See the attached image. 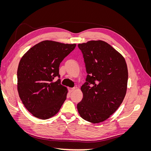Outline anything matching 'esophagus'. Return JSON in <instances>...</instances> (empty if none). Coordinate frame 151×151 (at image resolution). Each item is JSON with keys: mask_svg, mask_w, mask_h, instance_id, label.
<instances>
[{"mask_svg": "<svg viewBox=\"0 0 151 151\" xmlns=\"http://www.w3.org/2000/svg\"><path fill=\"white\" fill-rule=\"evenodd\" d=\"M75 89V88H68V91H69V93H72Z\"/></svg>", "mask_w": 151, "mask_h": 151, "instance_id": "1", "label": "esophagus"}]
</instances>
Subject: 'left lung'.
Instances as JSON below:
<instances>
[{
	"label": "left lung",
	"instance_id": "1",
	"mask_svg": "<svg viewBox=\"0 0 151 151\" xmlns=\"http://www.w3.org/2000/svg\"><path fill=\"white\" fill-rule=\"evenodd\" d=\"M78 47L88 75L81 86L83 98L77 104V110L86 121L103 122L124 99L129 76L127 63L122 55L104 41L91 40Z\"/></svg>",
	"mask_w": 151,
	"mask_h": 151
}]
</instances>
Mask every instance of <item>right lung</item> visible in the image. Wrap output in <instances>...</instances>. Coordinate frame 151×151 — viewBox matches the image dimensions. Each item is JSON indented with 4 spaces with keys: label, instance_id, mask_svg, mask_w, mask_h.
Returning a JSON list of instances; mask_svg holds the SVG:
<instances>
[{
    "label": "right lung",
    "instance_id": "1",
    "mask_svg": "<svg viewBox=\"0 0 151 151\" xmlns=\"http://www.w3.org/2000/svg\"><path fill=\"white\" fill-rule=\"evenodd\" d=\"M76 47L42 41L28 50L17 68V91L24 106L34 116L47 120L59 111L68 90L60 84V63Z\"/></svg>",
    "mask_w": 151,
    "mask_h": 151
}]
</instances>
